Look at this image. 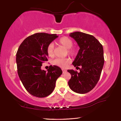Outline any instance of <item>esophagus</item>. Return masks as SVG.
Listing matches in <instances>:
<instances>
[{"label": "esophagus", "instance_id": "34e87169", "mask_svg": "<svg viewBox=\"0 0 121 121\" xmlns=\"http://www.w3.org/2000/svg\"><path fill=\"white\" fill-rule=\"evenodd\" d=\"M62 70H63V73H65L67 71L66 70V69H62Z\"/></svg>", "mask_w": 121, "mask_h": 121}]
</instances>
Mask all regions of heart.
<instances>
[{
    "instance_id": "obj_1",
    "label": "heart",
    "mask_w": 121,
    "mask_h": 121,
    "mask_svg": "<svg viewBox=\"0 0 121 121\" xmlns=\"http://www.w3.org/2000/svg\"><path fill=\"white\" fill-rule=\"evenodd\" d=\"M58 43L60 45H62L67 49L68 54L71 56H74L76 55L77 50L76 48L72 47L73 41L71 39L68 37H61L58 40ZM54 47L53 43L49 44L47 47L46 51L48 55L50 57H53L54 55ZM70 63V60L68 58H57L55 59L52 61L53 64L57 65L62 68H65Z\"/></svg>"
}]
</instances>
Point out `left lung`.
Masks as SVG:
<instances>
[{
    "mask_svg": "<svg viewBox=\"0 0 121 121\" xmlns=\"http://www.w3.org/2000/svg\"><path fill=\"white\" fill-rule=\"evenodd\" d=\"M70 37L77 42L80 48L73 62L79 72L67 70L71 74L68 84L71 90L79 94H85L94 88L101 76L104 58L103 46L94 36L76 31L70 33Z\"/></svg>",
    "mask_w": 121,
    "mask_h": 121,
    "instance_id": "8db88e82",
    "label": "left lung"
}]
</instances>
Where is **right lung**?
Here are the masks:
<instances>
[{"label": "right lung", "instance_id": "add662e5", "mask_svg": "<svg viewBox=\"0 0 121 121\" xmlns=\"http://www.w3.org/2000/svg\"><path fill=\"white\" fill-rule=\"evenodd\" d=\"M58 36L36 33L27 37L18 48L16 58L18 76L26 90L34 96L45 97L51 94L62 74L57 66L50 65L47 72L41 69L42 63L48 60V45Z\"/></svg>", "mask_w": 121, "mask_h": 121}]
</instances>
